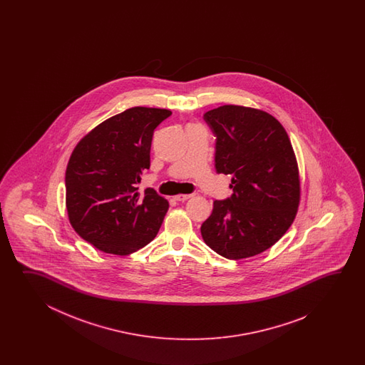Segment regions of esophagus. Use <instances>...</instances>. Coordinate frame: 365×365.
I'll return each instance as SVG.
<instances>
[{
  "instance_id": "obj_1",
  "label": "esophagus",
  "mask_w": 365,
  "mask_h": 365,
  "mask_svg": "<svg viewBox=\"0 0 365 365\" xmlns=\"http://www.w3.org/2000/svg\"><path fill=\"white\" fill-rule=\"evenodd\" d=\"M192 195H193V194H178V195H175L173 198H175L176 201H186V200H189Z\"/></svg>"
}]
</instances>
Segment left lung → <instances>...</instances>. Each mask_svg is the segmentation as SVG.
<instances>
[{
    "mask_svg": "<svg viewBox=\"0 0 365 365\" xmlns=\"http://www.w3.org/2000/svg\"><path fill=\"white\" fill-rule=\"evenodd\" d=\"M215 135V170L232 176V195L214 201L201 225L203 241L228 259L270 248L295 219L300 180L279 121L264 110L222 106L203 115Z\"/></svg>",
    "mask_w": 365,
    "mask_h": 365,
    "instance_id": "8db88e82",
    "label": "left lung"
}]
</instances>
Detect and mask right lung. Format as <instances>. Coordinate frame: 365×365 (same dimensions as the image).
<instances>
[{
    "mask_svg": "<svg viewBox=\"0 0 365 365\" xmlns=\"http://www.w3.org/2000/svg\"><path fill=\"white\" fill-rule=\"evenodd\" d=\"M171 110L134 107L98 125L78 143L66 173L70 225L106 253L126 256L154 240L168 201L135 185L150 168L156 126Z\"/></svg>",
    "mask_w": 365,
    "mask_h": 365,
    "instance_id": "1",
    "label": "right lung"
}]
</instances>
